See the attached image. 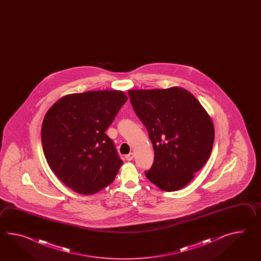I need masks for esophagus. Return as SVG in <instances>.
<instances>
[{
    "instance_id": "34e87169",
    "label": "esophagus",
    "mask_w": 261,
    "mask_h": 261,
    "mask_svg": "<svg viewBox=\"0 0 261 261\" xmlns=\"http://www.w3.org/2000/svg\"><path fill=\"white\" fill-rule=\"evenodd\" d=\"M126 160L128 161H133V158H134V154L133 153H129V154H128V155H126Z\"/></svg>"
}]
</instances>
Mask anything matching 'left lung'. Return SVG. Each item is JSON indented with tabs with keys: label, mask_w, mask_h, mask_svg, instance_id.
<instances>
[{
	"label": "left lung",
	"mask_w": 261,
	"mask_h": 261,
	"mask_svg": "<svg viewBox=\"0 0 261 261\" xmlns=\"http://www.w3.org/2000/svg\"><path fill=\"white\" fill-rule=\"evenodd\" d=\"M130 103L148 132L155 160L145 176L164 191L186 187L211 155V117L187 89L128 90Z\"/></svg>",
	"instance_id": "8db88e82"
}]
</instances>
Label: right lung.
I'll list each match as a JSON object with an SVG mask.
<instances>
[{
	"instance_id": "1",
	"label": "right lung",
	"mask_w": 261,
	"mask_h": 261,
	"mask_svg": "<svg viewBox=\"0 0 261 261\" xmlns=\"http://www.w3.org/2000/svg\"><path fill=\"white\" fill-rule=\"evenodd\" d=\"M128 98L119 90L66 95L44 116L41 139L50 169L68 188L94 194L114 181L122 160L106 130Z\"/></svg>"
}]
</instances>
